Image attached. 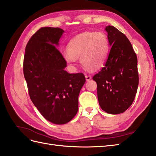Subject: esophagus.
Wrapping results in <instances>:
<instances>
[{
	"label": "esophagus",
	"instance_id": "34e87169",
	"mask_svg": "<svg viewBox=\"0 0 156 156\" xmlns=\"http://www.w3.org/2000/svg\"><path fill=\"white\" fill-rule=\"evenodd\" d=\"M91 76L90 75H87L86 76V80H87V81H89L90 80H91Z\"/></svg>",
	"mask_w": 156,
	"mask_h": 156
}]
</instances>
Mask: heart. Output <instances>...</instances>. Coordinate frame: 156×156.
<instances>
[{
    "instance_id": "1",
    "label": "heart",
    "mask_w": 156,
    "mask_h": 156,
    "mask_svg": "<svg viewBox=\"0 0 156 156\" xmlns=\"http://www.w3.org/2000/svg\"><path fill=\"white\" fill-rule=\"evenodd\" d=\"M109 41L103 32H86L75 37L69 42L68 51L63 58L69 66H74L76 59L90 70L100 68L109 53Z\"/></svg>"
}]
</instances>
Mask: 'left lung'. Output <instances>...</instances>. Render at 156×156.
I'll return each instance as SVG.
<instances>
[{
  "label": "left lung",
  "mask_w": 156,
  "mask_h": 156,
  "mask_svg": "<svg viewBox=\"0 0 156 156\" xmlns=\"http://www.w3.org/2000/svg\"><path fill=\"white\" fill-rule=\"evenodd\" d=\"M111 50L104 67L92 79L97 84L101 108L112 115L125 112L133 103L139 84L137 58L126 36L113 26L105 27Z\"/></svg>",
  "instance_id": "obj_1"
}]
</instances>
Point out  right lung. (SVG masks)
Returning a JSON list of instances; mask_svg holds the SVG:
<instances>
[{"mask_svg": "<svg viewBox=\"0 0 156 156\" xmlns=\"http://www.w3.org/2000/svg\"><path fill=\"white\" fill-rule=\"evenodd\" d=\"M64 31L42 27L25 48L23 73L29 97L46 120L66 124L78 110V96L86 82L82 73L69 74L67 63L56 47Z\"/></svg>", "mask_w": 156, "mask_h": 156, "instance_id": "1", "label": "right lung"}]
</instances>
